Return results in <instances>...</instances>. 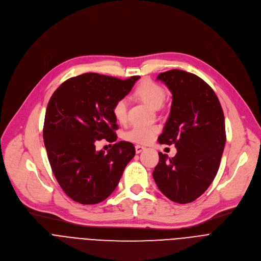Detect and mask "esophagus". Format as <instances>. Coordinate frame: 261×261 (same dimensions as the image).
I'll use <instances>...</instances> for the list:
<instances>
[{
    "instance_id": "obj_1",
    "label": "esophagus",
    "mask_w": 261,
    "mask_h": 261,
    "mask_svg": "<svg viewBox=\"0 0 261 261\" xmlns=\"http://www.w3.org/2000/svg\"><path fill=\"white\" fill-rule=\"evenodd\" d=\"M143 150H144V146H142V145H135V152H136V154L141 153Z\"/></svg>"
}]
</instances>
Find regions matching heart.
Listing matches in <instances>:
<instances>
[{"instance_id":"heart-1","label":"heart","mask_w":261,"mask_h":261,"mask_svg":"<svg viewBox=\"0 0 261 261\" xmlns=\"http://www.w3.org/2000/svg\"><path fill=\"white\" fill-rule=\"evenodd\" d=\"M135 95L147 105L153 108H159L165 100L166 93L164 89L152 81L141 82L136 90ZM113 115L119 122H125L127 119V101L121 98L113 105ZM158 132V128L155 125H140L132 127L126 133V139L137 142L147 143L150 142L155 134Z\"/></svg>"}]
</instances>
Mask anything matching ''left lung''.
<instances>
[{"instance_id":"obj_1","label":"left lung","mask_w":261,"mask_h":261,"mask_svg":"<svg viewBox=\"0 0 261 261\" xmlns=\"http://www.w3.org/2000/svg\"><path fill=\"white\" fill-rule=\"evenodd\" d=\"M157 81L172 94L158 141L174 143L177 153L173 158L159 153L153 177L167 198L189 203L206 191L218 172L226 141L224 114L213 89L195 74L173 69Z\"/></svg>"}]
</instances>
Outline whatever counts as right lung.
Masks as SVG:
<instances>
[{
    "instance_id": "add662e5",
    "label": "right lung",
    "mask_w": 261,
    "mask_h": 261,
    "mask_svg": "<svg viewBox=\"0 0 261 261\" xmlns=\"http://www.w3.org/2000/svg\"><path fill=\"white\" fill-rule=\"evenodd\" d=\"M139 79L85 73L67 80L53 94L45 113L44 145L59 185L74 201L95 204L106 199L134 157L131 142H117L106 154L96 151L95 143L117 140L113 105Z\"/></svg>"
}]
</instances>
